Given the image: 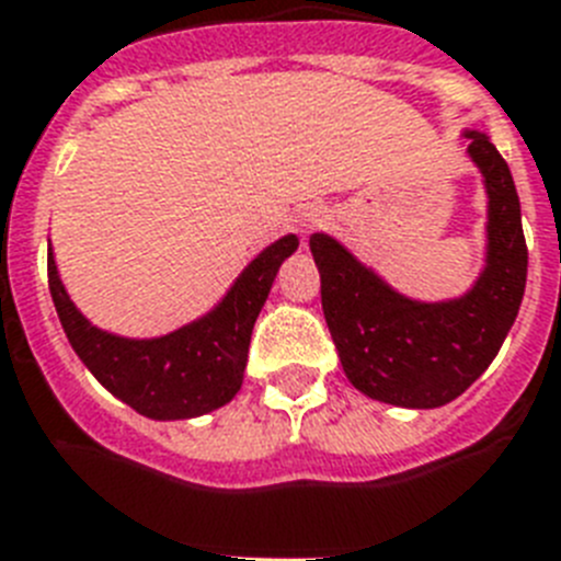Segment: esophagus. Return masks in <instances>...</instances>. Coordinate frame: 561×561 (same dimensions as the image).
<instances>
[{
    "instance_id": "34e87169",
    "label": "esophagus",
    "mask_w": 561,
    "mask_h": 561,
    "mask_svg": "<svg viewBox=\"0 0 561 561\" xmlns=\"http://www.w3.org/2000/svg\"><path fill=\"white\" fill-rule=\"evenodd\" d=\"M324 220H328V211L321 206H310L308 211L299 214V231L308 237L310 231H316L319 226H324Z\"/></svg>"
}]
</instances>
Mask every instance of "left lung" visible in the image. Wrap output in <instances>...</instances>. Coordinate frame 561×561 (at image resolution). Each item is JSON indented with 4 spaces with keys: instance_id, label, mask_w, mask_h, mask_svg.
<instances>
[{
    "instance_id": "obj_1",
    "label": "left lung",
    "mask_w": 561,
    "mask_h": 561,
    "mask_svg": "<svg viewBox=\"0 0 561 561\" xmlns=\"http://www.w3.org/2000/svg\"><path fill=\"white\" fill-rule=\"evenodd\" d=\"M466 154L489 197L485 265L460 296L421 301L389 285L335 237H310L321 308L350 383L373 401L435 409L462 396L503 347L525 294L528 248L508 163L489 135L466 129Z\"/></svg>"
}]
</instances>
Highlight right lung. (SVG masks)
I'll return each mask as SVG.
<instances>
[{
  "mask_svg": "<svg viewBox=\"0 0 561 561\" xmlns=\"http://www.w3.org/2000/svg\"><path fill=\"white\" fill-rule=\"evenodd\" d=\"M296 248V233L271 242L242 267V274L208 313L154 339H126L95 328L67 294L53 245L47 248V279L58 321L101 387L144 417L188 421L226 407L240 392L253 321L271 294L282 262Z\"/></svg>",
  "mask_w": 561,
  "mask_h": 561,
  "instance_id": "1",
  "label": "right lung"
}]
</instances>
